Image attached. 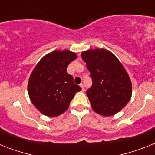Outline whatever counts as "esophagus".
<instances>
[{
  "instance_id": "34e87169",
  "label": "esophagus",
  "mask_w": 155,
  "mask_h": 155,
  "mask_svg": "<svg viewBox=\"0 0 155 155\" xmlns=\"http://www.w3.org/2000/svg\"><path fill=\"white\" fill-rule=\"evenodd\" d=\"M80 86L81 88V91H84V90H85V87H84V85H83L82 83H81Z\"/></svg>"
}]
</instances>
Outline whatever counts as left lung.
Returning a JSON list of instances; mask_svg holds the SVG:
<instances>
[{
  "label": "left lung",
  "instance_id": "1",
  "mask_svg": "<svg viewBox=\"0 0 155 155\" xmlns=\"http://www.w3.org/2000/svg\"><path fill=\"white\" fill-rule=\"evenodd\" d=\"M81 58L93 80L86 94L93 111L104 116L120 112L132 93L131 81L121 62L112 52L99 48L83 51Z\"/></svg>",
  "mask_w": 155,
  "mask_h": 155
}]
</instances>
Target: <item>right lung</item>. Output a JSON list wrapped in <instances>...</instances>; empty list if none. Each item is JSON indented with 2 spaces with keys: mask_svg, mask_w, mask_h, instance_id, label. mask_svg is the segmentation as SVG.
Segmentation results:
<instances>
[{
  "mask_svg": "<svg viewBox=\"0 0 155 155\" xmlns=\"http://www.w3.org/2000/svg\"><path fill=\"white\" fill-rule=\"evenodd\" d=\"M77 54L68 50L54 51L40 59L31 74L28 91L31 101L41 113L49 117L68 109L75 93L81 90L66 72Z\"/></svg>",
  "mask_w": 155,
  "mask_h": 155,
  "instance_id": "add662e5",
  "label": "right lung"
}]
</instances>
